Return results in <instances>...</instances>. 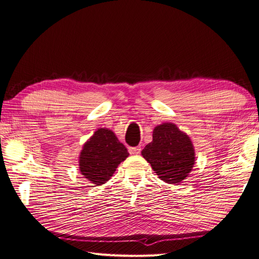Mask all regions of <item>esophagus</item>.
I'll return each instance as SVG.
<instances>
[{"label": "esophagus", "mask_w": 259, "mask_h": 259, "mask_svg": "<svg viewBox=\"0 0 259 259\" xmlns=\"http://www.w3.org/2000/svg\"><path fill=\"white\" fill-rule=\"evenodd\" d=\"M128 151L131 154H138V153H140V151H142V147L140 146L131 147V148H128Z\"/></svg>", "instance_id": "esophagus-1"}]
</instances>
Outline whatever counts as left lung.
<instances>
[{
    "label": "left lung",
    "mask_w": 259,
    "mask_h": 259,
    "mask_svg": "<svg viewBox=\"0 0 259 259\" xmlns=\"http://www.w3.org/2000/svg\"><path fill=\"white\" fill-rule=\"evenodd\" d=\"M144 158L162 180L180 184L188 177L194 165L195 154L191 140L174 123L155 126L152 142L142 151Z\"/></svg>",
    "instance_id": "obj_1"
}]
</instances>
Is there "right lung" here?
Instances as JSON below:
<instances>
[{
    "instance_id": "add662e5",
    "label": "right lung",
    "mask_w": 259,
    "mask_h": 259,
    "mask_svg": "<svg viewBox=\"0 0 259 259\" xmlns=\"http://www.w3.org/2000/svg\"><path fill=\"white\" fill-rule=\"evenodd\" d=\"M128 154L112 131L98 128L83 146L79 156L80 171L94 185H103Z\"/></svg>"
}]
</instances>
